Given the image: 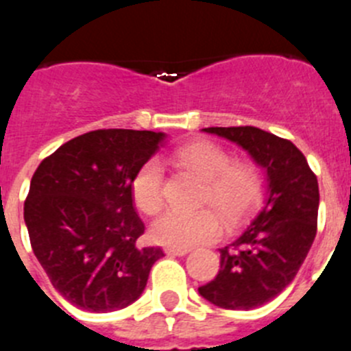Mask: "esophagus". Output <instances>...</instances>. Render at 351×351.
Returning <instances> with one entry per match:
<instances>
[{
  "label": "esophagus",
  "mask_w": 351,
  "mask_h": 351,
  "mask_svg": "<svg viewBox=\"0 0 351 351\" xmlns=\"http://www.w3.org/2000/svg\"><path fill=\"white\" fill-rule=\"evenodd\" d=\"M166 254H171V256H183V254H186L189 253V250H186V247H171V245H169V247H166Z\"/></svg>",
  "instance_id": "esophagus-1"
}]
</instances>
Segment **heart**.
<instances>
[{"instance_id": "1", "label": "heart", "mask_w": 351, "mask_h": 351, "mask_svg": "<svg viewBox=\"0 0 351 351\" xmlns=\"http://www.w3.org/2000/svg\"><path fill=\"white\" fill-rule=\"evenodd\" d=\"M173 160L202 178L199 204H211L225 221L234 223L253 208L263 191V176L253 162L232 160L230 154L209 140L176 147ZM133 201L145 215H157L165 206V171L156 159L145 160L131 180ZM221 221L211 208L168 211L152 223L150 234L159 244L192 247L216 239Z\"/></svg>"}]
</instances>
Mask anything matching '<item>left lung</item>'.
<instances>
[{
  "label": "left lung",
  "instance_id": "obj_1",
  "mask_svg": "<svg viewBox=\"0 0 351 351\" xmlns=\"http://www.w3.org/2000/svg\"><path fill=\"white\" fill-rule=\"evenodd\" d=\"M235 142L267 169L268 191L260 209L220 250V271L199 287L209 303L251 310L279 296L296 277L317 234L319 183L293 142L254 126L204 128Z\"/></svg>",
  "mask_w": 351,
  "mask_h": 351
}]
</instances>
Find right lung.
Masks as SVG:
<instances>
[{"instance_id":"right-lung-1","label":"right lung","mask_w":351,"mask_h":351,"mask_svg":"<svg viewBox=\"0 0 351 351\" xmlns=\"http://www.w3.org/2000/svg\"><path fill=\"white\" fill-rule=\"evenodd\" d=\"M162 140L156 131H88L45 157L32 175L24 202L32 251L77 308H124L165 256L160 247L136 244L145 225L131 194V180Z\"/></svg>"}]
</instances>
